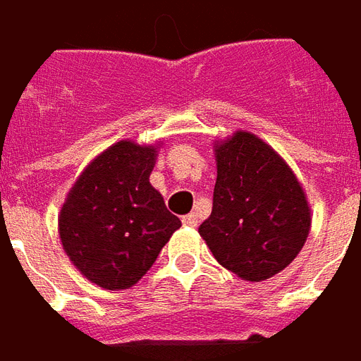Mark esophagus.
Segmentation results:
<instances>
[{
    "mask_svg": "<svg viewBox=\"0 0 361 361\" xmlns=\"http://www.w3.org/2000/svg\"><path fill=\"white\" fill-rule=\"evenodd\" d=\"M181 222L185 224V226H191L195 228L197 224H199V216H197L195 212H189V214H185L183 219H181Z\"/></svg>",
    "mask_w": 361,
    "mask_h": 361,
    "instance_id": "1",
    "label": "esophagus"
}]
</instances>
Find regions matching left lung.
<instances>
[{
  "mask_svg": "<svg viewBox=\"0 0 361 361\" xmlns=\"http://www.w3.org/2000/svg\"><path fill=\"white\" fill-rule=\"evenodd\" d=\"M212 212L199 226L220 265L250 282L284 271L310 235L311 211L300 181L257 135L216 142Z\"/></svg>",
  "mask_w": 361,
  "mask_h": 361,
  "instance_id": "8db88e82",
  "label": "left lung"
}]
</instances>
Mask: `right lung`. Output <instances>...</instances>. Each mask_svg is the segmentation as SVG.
<instances>
[{"mask_svg": "<svg viewBox=\"0 0 361 361\" xmlns=\"http://www.w3.org/2000/svg\"><path fill=\"white\" fill-rule=\"evenodd\" d=\"M157 152L133 141L111 145L82 170L59 212L67 257L106 290L137 284L181 226L150 185Z\"/></svg>", "mask_w": 361, "mask_h": 361, "instance_id": "obj_1", "label": "right lung"}]
</instances>
